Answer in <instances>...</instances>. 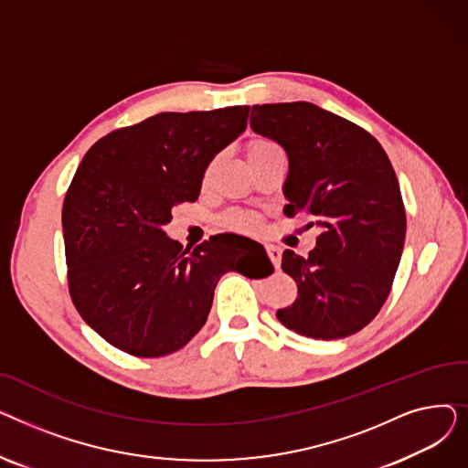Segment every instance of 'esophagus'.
<instances>
[{
  "label": "esophagus",
  "instance_id": "34e87169",
  "mask_svg": "<svg viewBox=\"0 0 468 468\" xmlns=\"http://www.w3.org/2000/svg\"><path fill=\"white\" fill-rule=\"evenodd\" d=\"M265 250H267V256H269V260H271V263H273V265L279 269V267H281L282 250H281L279 247H275V244H267Z\"/></svg>",
  "mask_w": 468,
  "mask_h": 468
}]
</instances>
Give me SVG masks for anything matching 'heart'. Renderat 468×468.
<instances>
[{
	"instance_id": "heart-1",
	"label": "heart",
	"mask_w": 468,
	"mask_h": 468,
	"mask_svg": "<svg viewBox=\"0 0 468 468\" xmlns=\"http://www.w3.org/2000/svg\"><path fill=\"white\" fill-rule=\"evenodd\" d=\"M273 147H279V145H275L271 140H265V138L252 140L249 145V157L267 152V150H273ZM208 172H207V176H208ZM219 224L228 229H235V231H254L260 226V219L256 214H252L249 210H229L221 216Z\"/></svg>"
}]
</instances>
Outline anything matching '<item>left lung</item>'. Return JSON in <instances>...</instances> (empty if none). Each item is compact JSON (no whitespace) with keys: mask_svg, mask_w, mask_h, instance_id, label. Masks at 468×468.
Segmentation results:
<instances>
[{"mask_svg":"<svg viewBox=\"0 0 468 468\" xmlns=\"http://www.w3.org/2000/svg\"><path fill=\"white\" fill-rule=\"evenodd\" d=\"M250 127L288 155L284 214L321 229L307 258L282 254L298 298L277 318L314 339L356 334L383 307L404 249L395 168L370 133L311 102L256 104Z\"/></svg>","mask_w":468,"mask_h":468,"instance_id":"1","label":"left lung"}]
</instances>
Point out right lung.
Segmentation results:
<instances>
[{"label": "right lung", "instance_id": "obj_1", "mask_svg": "<svg viewBox=\"0 0 468 468\" xmlns=\"http://www.w3.org/2000/svg\"><path fill=\"white\" fill-rule=\"evenodd\" d=\"M249 110L157 113L85 154L62 207L68 286L113 347L142 358L182 349L207 323L221 275L240 273L229 235L184 250L163 226L176 205L197 201L207 166L247 129ZM258 252L269 275L273 265Z\"/></svg>", "mask_w": 468, "mask_h": 468}]
</instances>
